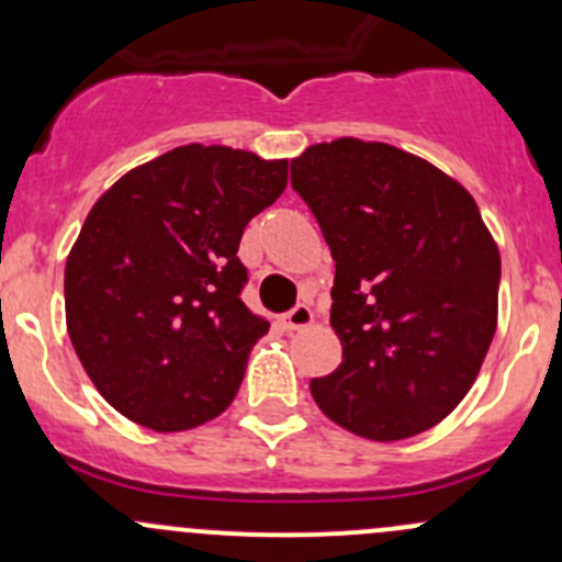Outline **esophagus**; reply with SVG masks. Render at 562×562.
Segmentation results:
<instances>
[{
	"instance_id": "34e87169",
	"label": "esophagus",
	"mask_w": 562,
	"mask_h": 562,
	"mask_svg": "<svg viewBox=\"0 0 562 562\" xmlns=\"http://www.w3.org/2000/svg\"><path fill=\"white\" fill-rule=\"evenodd\" d=\"M313 310L307 307V304H296L293 310H288L285 315H282V323H285V328H291V331H299V328H307L310 323H313Z\"/></svg>"
}]
</instances>
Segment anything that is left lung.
<instances>
[{
  "label": "left lung",
  "mask_w": 562,
  "mask_h": 562,
  "mask_svg": "<svg viewBox=\"0 0 562 562\" xmlns=\"http://www.w3.org/2000/svg\"><path fill=\"white\" fill-rule=\"evenodd\" d=\"M291 187L337 269L342 364L310 381L317 407L381 443L435 427L473 386L497 326L501 255L479 206L422 157L359 138L310 146Z\"/></svg>",
  "instance_id": "obj_1"
}]
</instances>
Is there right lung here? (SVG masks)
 <instances>
[{
  "instance_id": "add662e5",
  "label": "right lung",
  "mask_w": 562,
  "mask_h": 562,
  "mask_svg": "<svg viewBox=\"0 0 562 562\" xmlns=\"http://www.w3.org/2000/svg\"><path fill=\"white\" fill-rule=\"evenodd\" d=\"M285 184L288 160L190 144L124 173L92 206L65 266L67 331L130 422L179 432L234 402L269 331L241 302L236 252Z\"/></svg>"
}]
</instances>
